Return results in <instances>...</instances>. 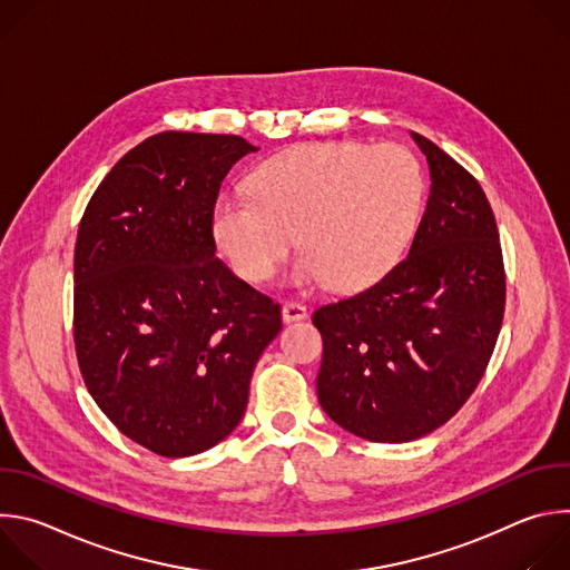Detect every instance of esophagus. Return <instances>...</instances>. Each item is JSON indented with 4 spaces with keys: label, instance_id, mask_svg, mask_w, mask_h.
Instances as JSON below:
<instances>
[{
    "label": "esophagus",
    "instance_id": "34e87169",
    "mask_svg": "<svg viewBox=\"0 0 570 570\" xmlns=\"http://www.w3.org/2000/svg\"><path fill=\"white\" fill-rule=\"evenodd\" d=\"M308 315V308L299 302H286L282 306V317L284 322H297V320H304Z\"/></svg>",
    "mask_w": 570,
    "mask_h": 570
}]
</instances>
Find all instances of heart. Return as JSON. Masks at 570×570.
I'll return each instance as SVG.
<instances>
[{
	"mask_svg": "<svg viewBox=\"0 0 570 570\" xmlns=\"http://www.w3.org/2000/svg\"><path fill=\"white\" fill-rule=\"evenodd\" d=\"M253 191L223 194L212 216L218 248L243 279H271L299 232L306 255L295 279L358 291L409 246L424 176L413 153L396 144H304L264 161Z\"/></svg>",
	"mask_w": 570,
	"mask_h": 570,
	"instance_id": "b5f03b06",
	"label": "heart"
}]
</instances>
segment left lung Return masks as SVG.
<instances>
[{
  "label": "left lung",
  "instance_id": "1",
  "mask_svg": "<svg viewBox=\"0 0 570 570\" xmlns=\"http://www.w3.org/2000/svg\"><path fill=\"white\" fill-rule=\"evenodd\" d=\"M431 196L411 253L374 286L313 313L317 399L345 431L411 442L446 424L478 387L505 311L497 218L480 183L413 132Z\"/></svg>",
  "mask_w": 570,
  "mask_h": 570
}]
</instances>
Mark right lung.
I'll use <instances>...</instances> for the list:
<instances>
[{"mask_svg": "<svg viewBox=\"0 0 570 570\" xmlns=\"http://www.w3.org/2000/svg\"><path fill=\"white\" fill-rule=\"evenodd\" d=\"M238 135L157 132L92 194L73 248V345L86 387L132 442L187 458L225 440L248 405L282 306L216 259L220 183Z\"/></svg>", "mask_w": 570, "mask_h": 570, "instance_id": "right-lung-1", "label": "right lung"}]
</instances>
